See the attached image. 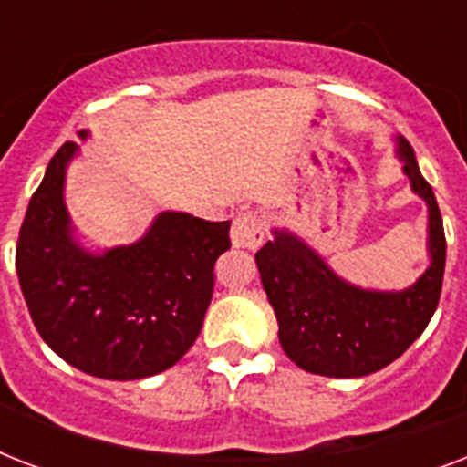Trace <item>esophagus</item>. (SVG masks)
I'll use <instances>...</instances> for the list:
<instances>
[{
	"instance_id": "1",
	"label": "esophagus",
	"mask_w": 467,
	"mask_h": 467,
	"mask_svg": "<svg viewBox=\"0 0 467 467\" xmlns=\"http://www.w3.org/2000/svg\"><path fill=\"white\" fill-rule=\"evenodd\" d=\"M264 234H266L264 215H259V213H242L240 218H234L230 240H233V247L237 249H256L264 242Z\"/></svg>"
}]
</instances>
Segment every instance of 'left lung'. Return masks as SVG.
I'll return each mask as SVG.
<instances>
[{"label":"left lung","mask_w":467,"mask_h":467,"mask_svg":"<svg viewBox=\"0 0 467 467\" xmlns=\"http://www.w3.org/2000/svg\"><path fill=\"white\" fill-rule=\"evenodd\" d=\"M395 145L402 174L429 213V266L412 285L376 291L348 284L317 249L285 227H274V237L256 252L262 285L278 319V341L307 373L361 378L385 368L420 339L439 306L446 269L441 213L412 145L402 135Z\"/></svg>","instance_id":"1"}]
</instances>
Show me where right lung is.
I'll list each match as a JSON object with an SVG mask.
<instances>
[{
	"label": "right lung",
	"mask_w": 467,
	"mask_h": 467,
	"mask_svg": "<svg viewBox=\"0 0 467 467\" xmlns=\"http://www.w3.org/2000/svg\"><path fill=\"white\" fill-rule=\"evenodd\" d=\"M77 155V142L57 150L26 211L16 244L26 306L43 341L69 366L104 380L157 376L203 327L213 269L230 249V220L161 211L133 244L94 252L77 237L65 203Z\"/></svg>",
	"instance_id": "obj_1"
}]
</instances>
